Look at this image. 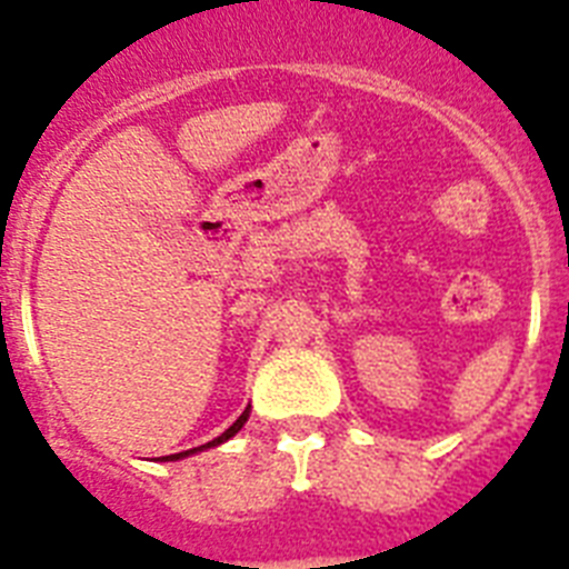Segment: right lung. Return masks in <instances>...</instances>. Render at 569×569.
I'll return each mask as SVG.
<instances>
[{
	"mask_svg": "<svg viewBox=\"0 0 569 569\" xmlns=\"http://www.w3.org/2000/svg\"><path fill=\"white\" fill-rule=\"evenodd\" d=\"M250 419V407H244V413L239 416V419L233 421V425L228 427V430H224L222 436H216L213 441H208V445H202V447H193V450H184V453H173V456H162V459L159 461H179V459H188V456H193V453H202V450H210V447H219V445H224V441L228 439H233L236 433H239L241 427H244V421Z\"/></svg>",
	"mask_w": 569,
	"mask_h": 569,
	"instance_id": "1",
	"label": "right lung"
}]
</instances>
